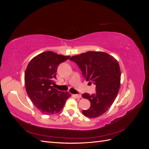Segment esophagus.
Here are the masks:
<instances>
[{"mask_svg":"<svg viewBox=\"0 0 149 149\" xmlns=\"http://www.w3.org/2000/svg\"><path fill=\"white\" fill-rule=\"evenodd\" d=\"M74 96H75L76 97H77V98H81V95L80 94H74Z\"/></svg>","mask_w":149,"mask_h":149,"instance_id":"1","label":"esophagus"}]
</instances>
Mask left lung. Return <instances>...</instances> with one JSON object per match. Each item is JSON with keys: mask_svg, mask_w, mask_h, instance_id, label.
I'll return each instance as SVG.
<instances>
[{"mask_svg": "<svg viewBox=\"0 0 149 149\" xmlns=\"http://www.w3.org/2000/svg\"><path fill=\"white\" fill-rule=\"evenodd\" d=\"M70 60L78 65L89 83L96 85L95 94H82L91 102L89 109L82 112L88 118H97L109 109L118 95L120 82L118 62L107 53L91 51L71 56Z\"/></svg>", "mask_w": 149, "mask_h": 149, "instance_id": "8db88e82", "label": "left lung"}]
</instances>
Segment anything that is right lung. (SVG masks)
I'll return each mask as SVG.
<instances>
[{
  "mask_svg": "<svg viewBox=\"0 0 149 149\" xmlns=\"http://www.w3.org/2000/svg\"><path fill=\"white\" fill-rule=\"evenodd\" d=\"M70 56L58 55L53 52L39 54L31 60L25 73L26 91L37 109L46 115L59 112L71 96L68 92L55 88L58 66L68 60Z\"/></svg>",
  "mask_w": 149,
  "mask_h": 149,
  "instance_id": "add662e5",
  "label": "right lung"
}]
</instances>
